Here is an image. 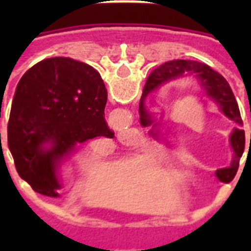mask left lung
Here are the masks:
<instances>
[{
    "mask_svg": "<svg viewBox=\"0 0 251 251\" xmlns=\"http://www.w3.org/2000/svg\"><path fill=\"white\" fill-rule=\"evenodd\" d=\"M190 75L195 76L199 82V86L206 94V96L218 105L219 110L222 112L226 118L236 124L232 133L229 135V142L233 150V159L229 168H223L216 171V177L222 182H230L237 173L240 157L244 153L245 149V131L241 129L242 118L238 109L237 100L234 98L232 88L226 80V78L220 75L218 72H215L206 64L198 62V61L190 60H175L168 61L165 64L160 65L150 74L149 79L146 82L143 88L141 102H139V121L143 127L151 126L150 134L153 138L159 139L160 135V122L156 121L153 117L152 112L147 108L146 100L151 92L157 90L161 84L167 83L169 80L179 79L183 76Z\"/></svg>",
    "mask_w": 251,
    "mask_h": 251,
    "instance_id": "left-lung-1",
    "label": "left lung"
}]
</instances>
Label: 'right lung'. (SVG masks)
I'll list each match as a JSON object with an SVG mask.
<instances>
[{
	"mask_svg": "<svg viewBox=\"0 0 251 251\" xmlns=\"http://www.w3.org/2000/svg\"><path fill=\"white\" fill-rule=\"evenodd\" d=\"M106 98L100 74L69 57L40 61L22 76L10 110L7 143L18 175L36 193L60 197L58 171L76 146L114 137L104 118Z\"/></svg>",
	"mask_w": 251,
	"mask_h": 251,
	"instance_id": "obj_1",
	"label": "right lung"
}]
</instances>
